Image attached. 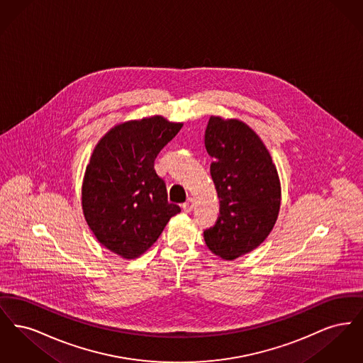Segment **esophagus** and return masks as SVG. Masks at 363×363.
<instances>
[{"label":"esophagus","mask_w":363,"mask_h":363,"mask_svg":"<svg viewBox=\"0 0 363 363\" xmlns=\"http://www.w3.org/2000/svg\"><path fill=\"white\" fill-rule=\"evenodd\" d=\"M194 207V201H193V199H188L184 204H182V209L185 211V212H190L191 209Z\"/></svg>","instance_id":"1"}]
</instances>
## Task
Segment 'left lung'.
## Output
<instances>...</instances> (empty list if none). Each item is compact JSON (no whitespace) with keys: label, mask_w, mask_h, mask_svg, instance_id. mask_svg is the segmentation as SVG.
<instances>
[{"label":"left lung","mask_w":363,"mask_h":363,"mask_svg":"<svg viewBox=\"0 0 363 363\" xmlns=\"http://www.w3.org/2000/svg\"><path fill=\"white\" fill-rule=\"evenodd\" d=\"M204 141L220 201L219 218L204 240L212 253L231 261L256 249L272 231L280 181L268 150L246 123L212 116Z\"/></svg>","instance_id":"8db88e82"}]
</instances>
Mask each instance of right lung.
Segmentation results:
<instances>
[{"label": "right lung", "instance_id": "1", "mask_svg": "<svg viewBox=\"0 0 363 363\" xmlns=\"http://www.w3.org/2000/svg\"><path fill=\"white\" fill-rule=\"evenodd\" d=\"M182 123L154 116L120 123L96 144L86 166L82 204L96 240L123 259L148 250L170 218L181 212L167 201L156 156Z\"/></svg>", "mask_w": 363, "mask_h": 363}]
</instances>
